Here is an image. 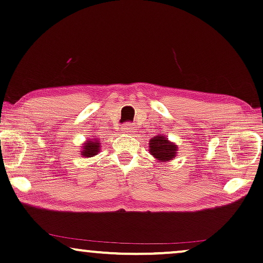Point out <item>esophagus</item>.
<instances>
[{"label": "esophagus", "instance_id": "obj_1", "mask_svg": "<svg viewBox=\"0 0 263 263\" xmlns=\"http://www.w3.org/2000/svg\"><path fill=\"white\" fill-rule=\"evenodd\" d=\"M121 132L125 135H132L135 132V127L131 124H126L121 127Z\"/></svg>", "mask_w": 263, "mask_h": 263}]
</instances>
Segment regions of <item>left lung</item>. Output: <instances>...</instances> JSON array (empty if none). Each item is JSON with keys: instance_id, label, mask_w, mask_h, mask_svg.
<instances>
[{"instance_id": "1", "label": "left lung", "mask_w": 263, "mask_h": 263, "mask_svg": "<svg viewBox=\"0 0 263 263\" xmlns=\"http://www.w3.org/2000/svg\"><path fill=\"white\" fill-rule=\"evenodd\" d=\"M149 153L159 162H168L174 160L177 155L178 147L166 136L158 135L149 141Z\"/></svg>"}]
</instances>
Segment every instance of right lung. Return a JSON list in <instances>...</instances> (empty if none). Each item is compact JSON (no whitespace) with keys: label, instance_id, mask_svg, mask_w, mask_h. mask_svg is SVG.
<instances>
[{"label":"right lung","instance_id":"obj_1","mask_svg":"<svg viewBox=\"0 0 263 263\" xmlns=\"http://www.w3.org/2000/svg\"><path fill=\"white\" fill-rule=\"evenodd\" d=\"M101 141L98 138H88L85 143H82L80 154L84 158H92L101 152Z\"/></svg>","mask_w":263,"mask_h":263}]
</instances>
